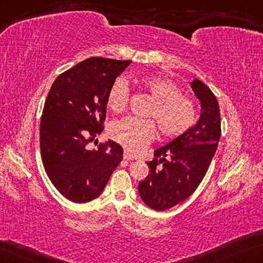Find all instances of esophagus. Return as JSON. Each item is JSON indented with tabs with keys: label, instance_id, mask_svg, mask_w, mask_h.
<instances>
[{
	"label": "esophagus",
	"instance_id": "34e87169",
	"mask_svg": "<svg viewBox=\"0 0 263 263\" xmlns=\"http://www.w3.org/2000/svg\"><path fill=\"white\" fill-rule=\"evenodd\" d=\"M123 159L126 160V161H130V160H134V159H136V157L133 155V154H130V153L129 152H124V154H123Z\"/></svg>",
	"mask_w": 263,
	"mask_h": 263
}]
</instances>
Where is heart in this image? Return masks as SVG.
I'll return each instance as SVG.
<instances>
[{"label":"heart","mask_w":263,"mask_h":263,"mask_svg":"<svg viewBox=\"0 0 263 263\" xmlns=\"http://www.w3.org/2000/svg\"><path fill=\"white\" fill-rule=\"evenodd\" d=\"M140 86L154 100L145 116L155 120L161 135L180 136L195 123V106L183 96L182 89L175 82L160 76H147L140 80ZM129 95L130 89L127 80L118 78L108 90V108L114 112L124 111ZM108 134L128 151L139 152L154 139L156 127L152 120L126 118L112 122L109 126Z\"/></svg>","instance_id":"b5f03b06"}]
</instances>
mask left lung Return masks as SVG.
I'll return each instance as SVG.
<instances>
[{"mask_svg":"<svg viewBox=\"0 0 263 263\" xmlns=\"http://www.w3.org/2000/svg\"><path fill=\"white\" fill-rule=\"evenodd\" d=\"M191 86L201 102L199 121L172 142L156 149L155 159L147 163L151 173L139 183L141 199L155 211L172 208L196 191L220 141L221 119L216 96L200 80L195 79ZM160 163H163L161 167Z\"/></svg>","mask_w":263,"mask_h":263,"instance_id":"8db88e82","label":"left lung"}]
</instances>
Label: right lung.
<instances>
[{
  "label": "right lung",
  "mask_w": 263,
  "mask_h": 263,
  "mask_svg": "<svg viewBox=\"0 0 263 263\" xmlns=\"http://www.w3.org/2000/svg\"><path fill=\"white\" fill-rule=\"evenodd\" d=\"M132 61L90 58L62 72L44 102L40 147L46 173L64 197L84 203L103 192L123 159V149L109 140L89 151L103 130L111 83Z\"/></svg>",
  "instance_id": "obj_1"
}]
</instances>
